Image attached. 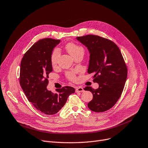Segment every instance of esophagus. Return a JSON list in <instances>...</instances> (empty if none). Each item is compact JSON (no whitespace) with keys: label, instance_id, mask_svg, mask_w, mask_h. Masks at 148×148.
<instances>
[{"label":"esophagus","instance_id":"1","mask_svg":"<svg viewBox=\"0 0 148 148\" xmlns=\"http://www.w3.org/2000/svg\"><path fill=\"white\" fill-rule=\"evenodd\" d=\"M84 91V90L82 87H79L78 88H76L75 90V91L76 93L77 92H82V91Z\"/></svg>","mask_w":148,"mask_h":148}]
</instances>
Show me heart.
Listing matches in <instances>:
<instances>
[{
	"instance_id": "b5f03b06",
	"label": "heart",
	"mask_w": 148,
	"mask_h": 148,
	"mask_svg": "<svg viewBox=\"0 0 148 148\" xmlns=\"http://www.w3.org/2000/svg\"><path fill=\"white\" fill-rule=\"evenodd\" d=\"M66 49L68 52L73 57L76 54H78L79 52H84V49L82 46L76 45L74 43H69L66 45ZM60 56V51L58 48H55L53 49V51L52 52L51 61L52 65L53 66H56L57 65L58 61V59ZM67 77L69 79L72 81H75L76 80V76L73 72H67L66 73Z\"/></svg>"
}]
</instances>
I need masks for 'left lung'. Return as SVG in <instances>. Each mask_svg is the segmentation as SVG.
I'll return each mask as SVG.
<instances>
[{
  "label": "left lung",
  "instance_id": "1",
  "mask_svg": "<svg viewBox=\"0 0 148 148\" xmlns=\"http://www.w3.org/2000/svg\"><path fill=\"white\" fill-rule=\"evenodd\" d=\"M90 52L88 73H93V82L99 88L86 87L93 99L88 103L91 111H107L116 103L121 97L127 78L128 70L118 46L110 40L95 35L77 37Z\"/></svg>",
  "mask_w": 148,
  "mask_h": 148
}]
</instances>
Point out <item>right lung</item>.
<instances>
[{
    "instance_id": "right-lung-1",
    "label": "right lung",
    "mask_w": 148,
    "mask_h": 148,
    "mask_svg": "<svg viewBox=\"0 0 148 148\" xmlns=\"http://www.w3.org/2000/svg\"><path fill=\"white\" fill-rule=\"evenodd\" d=\"M60 41L40 40L25 53L20 64V84L24 93L35 107L47 115L57 113L75 91L69 86L57 89L55 93L47 90L49 74L52 72L51 54Z\"/></svg>"
}]
</instances>
